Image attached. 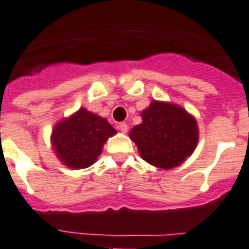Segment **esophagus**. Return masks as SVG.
Here are the masks:
<instances>
[{"label": "esophagus", "instance_id": "esophagus-1", "mask_svg": "<svg viewBox=\"0 0 249 249\" xmlns=\"http://www.w3.org/2000/svg\"><path fill=\"white\" fill-rule=\"evenodd\" d=\"M118 128H120L121 132H123V133H126L127 131H128V126H127V123H124V122L120 123V124H118Z\"/></svg>", "mask_w": 249, "mask_h": 249}]
</instances>
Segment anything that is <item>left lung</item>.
Instances as JSON below:
<instances>
[{"instance_id":"left-lung-1","label":"left lung","mask_w":249,"mask_h":249,"mask_svg":"<svg viewBox=\"0 0 249 249\" xmlns=\"http://www.w3.org/2000/svg\"><path fill=\"white\" fill-rule=\"evenodd\" d=\"M141 116L142 123L133 127L129 137L145 161L172 169L194 153L198 137L196 121L180 107L153 102Z\"/></svg>"}]
</instances>
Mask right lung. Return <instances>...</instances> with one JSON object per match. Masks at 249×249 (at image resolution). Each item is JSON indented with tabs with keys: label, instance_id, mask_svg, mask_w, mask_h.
<instances>
[{
	"label": "right lung",
	"instance_id": "right-lung-1",
	"mask_svg": "<svg viewBox=\"0 0 249 249\" xmlns=\"http://www.w3.org/2000/svg\"><path fill=\"white\" fill-rule=\"evenodd\" d=\"M116 133L106 118L81 108L69 120L55 126L52 142L57 157L66 165L81 169L98 159L107 139Z\"/></svg>",
	"mask_w": 249,
	"mask_h": 249
}]
</instances>
